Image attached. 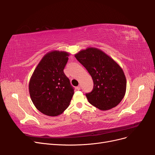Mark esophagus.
Masks as SVG:
<instances>
[{"instance_id": "esophagus-1", "label": "esophagus", "mask_w": 155, "mask_h": 155, "mask_svg": "<svg viewBox=\"0 0 155 155\" xmlns=\"http://www.w3.org/2000/svg\"><path fill=\"white\" fill-rule=\"evenodd\" d=\"M76 88L78 89V91H79V90H80V89H81V86H78V87H76Z\"/></svg>"}]
</instances>
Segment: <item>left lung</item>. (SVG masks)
<instances>
[{
    "mask_svg": "<svg viewBox=\"0 0 155 155\" xmlns=\"http://www.w3.org/2000/svg\"><path fill=\"white\" fill-rule=\"evenodd\" d=\"M91 76L94 88L86 94L88 102L101 110L118 105L125 96L127 81L123 69L102 50L88 47L75 54Z\"/></svg>",
    "mask_w": 155,
    "mask_h": 155,
    "instance_id": "1",
    "label": "left lung"
}]
</instances>
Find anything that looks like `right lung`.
I'll return each instance as SVG.
<instances>
[{
	"label": "right lung",
	"mask_w": 155,
	"mask_h": 155,
	"mask_svg": "<svg viewBox=\"0 0 155 155\" xmlns=\"http://www.w3.org/2000/svg\"><path fill=\"white\" fill-rule=\"evenodd\" d=\"M69 55L64 51H49L41 59L30 79L31 100L37 109L46 116L61 114L74 94L63 72Z\"/></svg>",
	"instance_id": "right-lung-1"
}]
</instances>
